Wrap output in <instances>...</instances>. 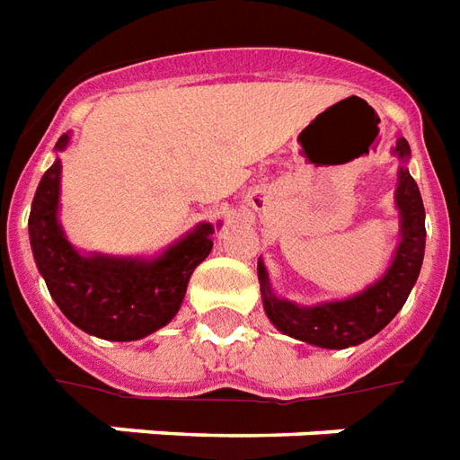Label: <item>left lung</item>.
Segmentation results:
<instances>
[{
    "label": "left lung",
    "instance_id": "1",
    "mask_svg": "<svg viewBox=\"0 0 460 460\" xmlns=\"http://www.w3.org/2000/svg\"><path fill=\"white\" fill-rule=\"evenodd\" d=\"M394 153L400 158H410V144L400 138ZM397 207L402 217V241L397 246V256L387 268L385 278H380L368 290L343 302H329L316 307H297L288 299H278L270 292L268 273L263 263H258V280L263 290L265 314L270 316L282 334L295 336L299 341L314 343L322 349H346L376 336L383 326L393 322V316L402 309L410 297L414 282L420 278L424 261V204L420 187L410 175V170L400 168L397 185Z\"/></svg>",
    "mask_w": 460,
    "mask_h": 460
}]
</instances>
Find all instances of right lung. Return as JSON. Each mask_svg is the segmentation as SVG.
<instances>
[{
    "mask_svg": "<svg viewBox=\"0 0 460 460\" xmlns=\"http://www.w3.org/2000/svg\"><path fill=\"white\" fill-rule=\"evenodd\" d=\"M67 134L58 138L63 151ZM60 161L40 178L29 217L33 258L60 312L92 336L136 341L178 314L190 275L212 251V224H199L190 236L151 263L131 258L80 256L58 224Z\"/></svg>",
    "mask_w": 460,
    "mask_h": 460,
    "instance_id": "obj_1",
    "label": "right lung"
}]
</instances>
